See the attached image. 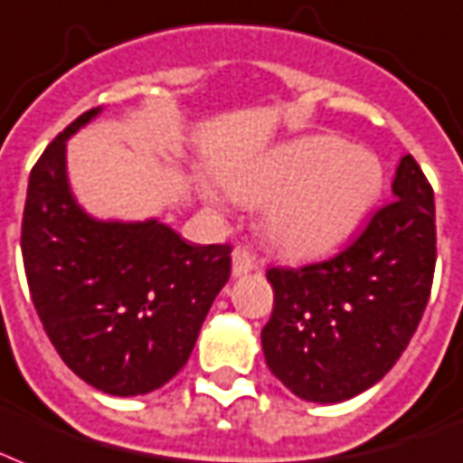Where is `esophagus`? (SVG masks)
I'll return each mask as SVG.
<instances>
[{"label":"esophagus","mask_w":463,"mask_h":463,"mask_svg":"<svg viewBox=\"0 0 463 463\" xmlns=\"http://www.w3.org/2000/svg\"><path fill=\"white\" fill-rule=\"evenodd\" d=\"M252 269H255V257H252V252L247 247H235L232 250V274L242 277V274Z\"/></svg>","instance_id":"1"}]
</instances>
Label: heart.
Segmentation results:
<instances>
[{
	"label": "heart",
	"mask_w": 463,
	"mask_h": 463,
	"mask_svg": "<svg viewBox=\"0 0 463 463\" xmlns=\"http://www.w3.org/2000/svg\"><path fill=\"white\" fill-rule=\"evenodd\" d=\"M232 196L269 201L264 235L294 257L320 255L357 231L383 189L379 157L340 137H308L228 176Z\"/></svg>",
	"instance_id": "b5f03b06"
}]
</instances>
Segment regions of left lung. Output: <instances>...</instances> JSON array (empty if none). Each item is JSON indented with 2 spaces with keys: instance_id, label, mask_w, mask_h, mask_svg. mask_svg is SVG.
Listing matches in <instances>:
<instances>
[{
  "instance_id": "1",
  "label": "left lung",
  "mask_w": 463,
  "mask_h": 463,
  "mask_svg": "<svg viewBox=\"0 0 463 463\" xmlns=\"http://www.w3.org/2000/svg\"><path fill=\"white\" fill-rule=\"evenodd\" d=\"M391 189L393 201L340 255L267 271L274 308L264 359L303 401L340 403L372 388L425 313L437 262L435 194L412 155L401 157Z\"/></svg>"
}]
</instances>
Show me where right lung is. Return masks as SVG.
<instances>
[{"label":"right lung","mask_w":463,"mask_h":463,"mask_svg":"<svg viewBox=\"0 0 463 463\" xmlns=\"http://www.w3.org/2000/svg\"><path fill=\"white\" fill-rule=\"evenodd\" d=\"M70 123L28 176L21 255L28 291L72 372L111 396L165 386L192 354L211 303L231 277V245H192L160 221L84 213L67 184Z\"/></svg>","instance_id":"add662e5"}]
</instances>
